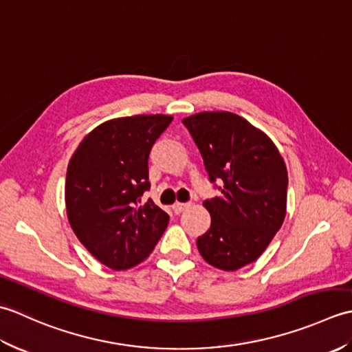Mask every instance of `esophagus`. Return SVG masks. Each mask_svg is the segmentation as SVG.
I'll use <instances>...</instances> for the list:
<instances>
[{
    "label": "esophagus",
    "mask_w": 352,
    "mask_h": 352,
    "mask_svg": "<svg viewBox=\"0 0 352 352\" xmlns=\"http://www.w3.org/2000/svg\"><path fill=\"white\" fill-rule=\"evenodd\" d=\"M189 204L188 203H175L174 206H172V210H174L175 214H180L184 208H188Z\"/></svg>",
    "instance_id": "obj_1"
}]
</instances>
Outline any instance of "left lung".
<instances>
[{
    "mask_svg": "<svg viewBox=\"0 0 352 352\" xmlns=\"http://www.w3.org/2000/svg\"><path fill=\"white\" fill-rule=\"evenodd\" d=\"M210 182L221 195L204 201L210 228L197 239L208 265L237 271L257 260L283 226L287 169L274 142L230 111H203L183 119Z\"/></svg>",
    "mask_w": 352,
    "mask_h": 352,
    "instance_id": "1",
    "label": "left lung"
}]
</instances>
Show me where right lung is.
Segmentation results:
<instances>
[{
  "label": "right lung",
  "instance_id": "add662e5",
  "mask_svg": "<svg viewBox=\"0 0 352 352\" xmlns=\"http://www.w3.org/2000/svg\"><path fill=\"white\" fill-rule=\"evenodd\" d=\"M172 116L136 115L96 126L71 157L66 172V213L74 233L92 256L115 271L144 261L166 230L169 216L153 199L148 159Z\"/></svg>",
  "mask_w": 352,
  "mask_h": 352
}]
</instances>
